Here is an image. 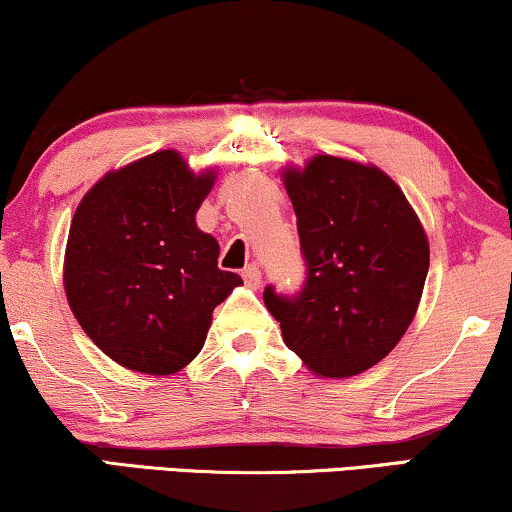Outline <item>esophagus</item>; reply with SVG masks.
Returning a JSON list of instances; mask_svg holds the SVG:
<instances>
[{
    "label": "esophagus",
    "mask_w": 512,
    "mask_h": 512,
    "mask_svg": "<svg viewBox=\"0 0 512 512\" xmlns=\"http://www.w3.org/2000/svg\"><path fill=\"white\" fill-rule=\"evenodd\" d=\"M242 277H244L246 285H249L251 289H256L258 285H261V268H258L256 263H251V266H246L242 270Z\"/></svg>",
    "instance_id": "obj_1"
}]
</instances>
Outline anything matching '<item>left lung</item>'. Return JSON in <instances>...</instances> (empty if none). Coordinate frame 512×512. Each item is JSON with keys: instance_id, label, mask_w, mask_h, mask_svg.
I'll list each match as a JSON object with an SVG mask.
<instances>
[{"instance_id": "1", "label": "left lung", "mask_w": 512, "mask_h": 512, "mask_svg": "<svg viewBox=\"0 0 512 512\" xmlns=\"http://www.w3.org/2000/svg\"><path fill=\"white\" fill-rule=\"evenodd\" d=\"M304 287L263 301L285 344L323 377H351L380 363L418 311L430 246L389 175L337 156L289 168Z\"/></svg>"}]
</instances>
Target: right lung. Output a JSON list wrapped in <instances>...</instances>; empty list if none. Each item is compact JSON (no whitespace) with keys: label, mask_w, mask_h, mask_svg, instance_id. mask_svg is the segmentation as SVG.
Returning <instances> with one entry per match:
<instances>
[{"label":"right lung","mask_w":512,"mask_h":512,"mask_svg":"<svg viewBox=\"0 0 512 512\" xmlns=\"http://www.w3.org/2000/svg\"><path fill=\"white\" fill-rule=\"evenodd\" d=\"M213 173L156 151L104 175L75 211L63 285L87 337L123 368L170 375L206 342L211 313L242 277L218 268L197 227Z\"/></svg>","instance_id":"right-lung-1"}]
</instances>
